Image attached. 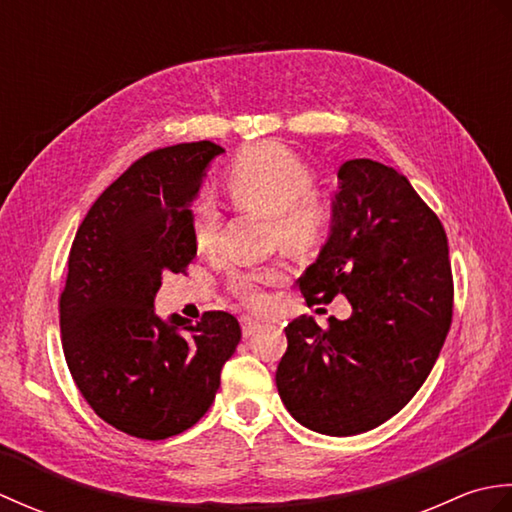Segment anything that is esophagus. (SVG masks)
Here are the masks:
<instances>
[{
    "mask_svg": "<svg viewBox=\"0 0 512 512\" xmlns=\"http://www.w3.org/2000/svg\"><path fill=\"white\" fill-rule=\"evenodd\" d=\"M259 328H262V323L253 317H242V332L244 336H253Z\"/></svg>",
    "mask_w": 512,
    "mask_h": 512,
    "instance_id": "1",
    "label": "esophagus"
}]
</instances>
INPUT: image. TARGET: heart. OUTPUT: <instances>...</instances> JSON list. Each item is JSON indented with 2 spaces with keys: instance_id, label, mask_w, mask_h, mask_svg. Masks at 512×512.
<instances>
[{
  "instance_id": "obj_1",
  "label": "heart",
  "mask_w": 512,
  "mask_h": 512,
  "mask_svg": "<svg viewBox=\"0 0 512 512\" xmlns=\"http://www.w3.org/2000/svg\"><path fill=\"white\" fill-rule=\"evenodd\" d=\"M314 176L306 162L277 143H259L244 149L226 171V191L244 209L268 215L270 242L306 250L317 246L332 222V209L319 195L310 193ZM222 228L220 206L209 195L191 206V231L195 246L211 250ZM286 277L281 264H266L233 270L228 288L248 308H264L266 286H275Z\"/></svg>"
}]
</instances>
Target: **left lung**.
<instances>
[{"mask_svg":"<svg viewBox=\"0 0 512 512\" xmlns=\"http://www.w3.org/2000/svg\"><path fill=\"white\" fill-rule=\"evenodd\" d=\"M299 288L308 303L345 295L352 317L288 323L277 389L292 418L356 436L407 405L438 361L453 319L447 233L409 180L376 160L339 167L330 237Z\"/></svg>","mask_w":512,"mask_h":512,"instance_id":"1","label":"left lung"}]
</instances>
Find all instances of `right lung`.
<instances>
[{
    "label": "right lung",
    "instance_id": "add662e5",
    "mask_svg": "<svg viewBox=\"0 0 512 512\" xmlns=\"http://www.w3.org/2000/svg\"><path fill=\"white\" fill-rule=\"evenodd\" d=\"M220 154L211 140L149 151L99 195L70 248L65 363L96 416L127 436L165 440L193 427L242 339L222 310L198 323L154 312L162 273H184L198 253L189 206Z\"/></svg>",
    "mask_w": 512,
    "mask_h": 512
}]
</instances>
